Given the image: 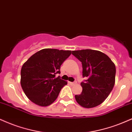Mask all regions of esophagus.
Wrapping results in <instances>:
<instances>
[{
  "mask_svg": "<svg viewBox=\"0 0 132 132\" xmlns=\"http://www.w3.org/2000/svg\"><path fill=\"white\" fill-rule=\"evenodd\" d=\"M76 82H69V84H70L71 85H74V84H76Z\"/></svg>",
  "mask_w": 132,
  "mask_h": 132,
  "instance_id": "obj_1",
  "label": "esophagus"
}]
</instances>
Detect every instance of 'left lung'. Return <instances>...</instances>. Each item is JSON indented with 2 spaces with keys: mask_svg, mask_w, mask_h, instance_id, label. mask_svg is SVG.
<instances>
[{
  "mask_svg": "<svg viewBox=\"0 0 132 132\" xmlns=\"http://www.w3.org/2000/svg\"><path fill=\"white\" fill-rule=\"evenodd\" d=\"M72 54L82 63V76L88 79L80 84L81 94L75 95L82 107L92 108L107 98L115 84L116 66L108 56L98 50L72 51Z\"/></svg>",
  "mask_w": 132,
  "mask_h": 132,
  "instance_id": "obj_1",
  "label": "left lung"
}]
</instances>
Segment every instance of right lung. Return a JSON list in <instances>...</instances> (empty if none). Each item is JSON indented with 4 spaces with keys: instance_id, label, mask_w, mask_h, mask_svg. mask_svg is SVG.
<instances>
[{
    "instance_id": "1",
    "label": "right lung",
    "mask_w": 132,
    "mask_h": 132,
    "mask_svg": "<svg viewBox=\"0 0 132 132\" xmlns=\"http://www.w3.org/2000/svg\"><path fill=\"white\" fill-rule=\"evenodd\" d=\"M71 50L44 48L32 55L21 70V85L27 97L35 104L47 106L56 100L67 82L56 77Z\"/></svg>"
}]
</instances>
